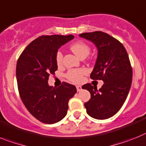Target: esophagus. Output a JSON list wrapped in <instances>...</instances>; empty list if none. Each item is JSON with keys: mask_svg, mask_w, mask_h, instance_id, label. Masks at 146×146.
<instances>
[{"mask_svg": "<svg viewBox=\"0 0 146 146\" xmlns=\"http://www.w3.org/2000/svg\"><path fill=\"white\" fill-rule=\"evenodd\" d=\"M76 89H77V91H78V92H80V91L82 90V86L78 85V86H76Z\"/></svg>", "mask_w": 146, "mask_h": 146, "instance_id": "1", "label": "esophagus"}]
</instances>
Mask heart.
Returning a JSON list of instances; mask_svg holds the SVG:
<instances>
[{
  "mask_svg": "<svg viewBox=\"0 0 146 146\" xmlns=\"http://www.w3.org/2000/svg\"><path fill=\"white\" fill-rule=\"evenodd\" d=\"M70 50L73 52L75 55L78 56V58L86 57L90 51V48L86 43L82 41L75 42L70 45ZM63 54L59 50L56 54V61L58 65H60L62 63ZM87 73V70L84 68L80 69H73L70 70L68 72L66 76L70 82L73 83L78 84L83 81L84 76Z\"/></svg>",
  "mask_w": 146,
  "mask_h": 146,
  "instance_id": "heart-1",
  "label": "heart"
}]
</instances>
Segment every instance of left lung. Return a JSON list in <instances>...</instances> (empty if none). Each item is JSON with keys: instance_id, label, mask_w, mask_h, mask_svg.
Masks as SVG:
<instances>
[{"instance_id": "1", "label": "left lung", "mask_w": 146, "mask_h": 146, "mask_svg": "<svg viewBox=\"0 0 146 146\" xmlns=\"http://www.w3.org/2000/svg\"><path fill=\"white\" fill-rule=\"evenodd\" d=\"M79 36L93 42L97 48L98 56L90 78L104 82L99 90L90 84L82 86L91 95L84 106L93 118H110L121 108L131 88L132 68L129 56L122 43L106 33H83Z\"/></svg>"}]
</instances>
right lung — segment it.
I'll return each mask as SVG.
<instances>
[{"instance_id": "right-lung-1", "label": "right lung", "mask_w": 146, "mask_h": 146, "mask_svg": "<svg viewBox=\"0 0 146 146\" xmlns=\"http://www.w3.org/2000/svg\"><path fill=\"white\" fill-rule=\"evenodd\" d=\"M73 35L42 36L31 42L20 56L16 67L17 86L23 103L29 111L44 123L53 124L67 115L68 101L76 93L73 84L63 82L49 86L50 75L58 66L56 54Z\"/></svg>"}]
</instances>
